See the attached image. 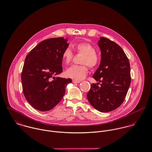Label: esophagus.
<instances>
[{
  "label": "esophagus",
  "instance_id": "obj_1",
  "mask_svg": "<svg viewBox=\"0 0 152 152\" xmlns=\"http://www.w3.org/2000/svg\"><path fill=\"white\" fill-rule=\"evenodd\" d=\"M72 83H74V84H78V83H81V81H77V80H72Z\"/></svg>",
  "mask_w": 152,
  "mask_h": 152
}]
</instances>
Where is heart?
Here are the masks:
<instances>
[{"label": "heart", "instance_id": "1", "mask_svg": "<svg viewBox=\"0 0 152 152\" xmlns=\"http://www.w3.org/2000/svg\"><path fill=\"white\" fill-rule=\"evenodd\" d=\"M74 48L79 54H84L82 58V65H73L65 71V75L77 81H81L85 78L88 72V65L94 68L99 64V57L95 52V48L89 43L82 42L74 45ZM73 53L69 48L64 50L62 54V61L65 65H69L73 58Z\"/></svg>", "mask_w": 152, "mask_h": 152}]
</instances>
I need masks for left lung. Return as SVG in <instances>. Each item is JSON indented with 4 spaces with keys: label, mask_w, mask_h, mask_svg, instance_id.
<instances>
[{
    "label": "left lung",
    "mask_w": 152,
    "mask_h": 152,
    "mask_svg": "<svg viewBox=\"0 0 152 152\" xmlns=\"http://www.w3.org/2000/svg\"><path fill=\"white\" fill-rule=\"evenodd\" d=\"M101 59L93 78L101 82L91 84L87 94L91 105L101 112L118 108L123 103L130 86V64L122 48L108 39L101 37L98 43Z\"/></svg>",
    "instance_id": "8db88e82"
}]
</instances>
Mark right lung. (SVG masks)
<instances>
[{
    "label": "right lung",
    "mask_w": 152,
    "mask_h": 152,
    "mask_svg": "<svg viewBox=\"0 0 152 152\" xmlns=\"http://www.w3.org/2000/svg\"><path fill=\"white\" fill-rule=\"evenodd\" d=\"M67 39L51 38L38 44L26 56L22 72L24 95L40 111L55 107L62 99L71 78L55 76L63 72L62 54L69 44Z\"/></svg>",
    "instance_id": "add662e5"
}]
</instances>
